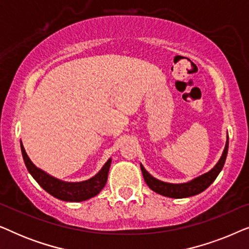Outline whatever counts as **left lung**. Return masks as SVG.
I'll return each instance as SVG.
<instances>
[{
    "label": "left lung",
    "mask_w": 249,
    "mask_h": 249,
    "mask_svg": "<svg viewBox=\"0 0 249 249\" xmlns=\"http://www.w3.org/2000/svg\"><path fill=\"white\" fill-rule=\"evenodd\" d=\"M228 147H229V141L227 139L223 154L221 156L220 161L217 162V164L214 166L210 172H207L205 175L192 180L190 182L180 183V185H173V183H166V182L160 181V180L153 178V177L144 169V166L141 165L142 177H144L145 182L147 183V186L153 190V192L161 194L163 196L172 197V198H183V197L197 195V194L202 193L203 190H205L207 187H209L211 183L216 179V177L219 176L220 171L222 170L224 165V162H226Z\"/></svg>",
    "instance_id": "left-lung-1"
}]
</instances>
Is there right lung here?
<instances>
[{"instance_id":"add662e5","label":"right lung","mask_w":249,"mask_h":249,"mask_svg":"<svg viewBox=\"0 0 249 249\" xmlns=\"http://www.w3.org/2000/svg\"><path fill=\"white\" fill-rule=\"evenodd\" d=\"M21 153L27 170L33 176V178L38 182V185L44 190H46L51 195L61 200H66V202H81V200H86L90 198V197L96 196L104 188L105 183H107L108 169H110L111 165V159L105 163L101 171L89 180H86V181L83 182H64L59 179L53 178V177L49 176L47 173L42 171V170L36 168L29 160L28 155L26 154L22 144Z\"/></svg>"}]
</instances>
